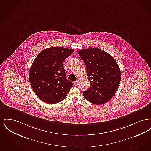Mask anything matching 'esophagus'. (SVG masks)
<instances>
[{
    "instance_id": "obj_1",
    "label": "esophagus",
    "mask_w": 151,
    "mask_h": 151,
    "mask_svg": "<svg viewBox=\"0 0 151 151\" xmlns=\"http://www.w3.org/2000/svg\"><path fill=\"white\" fill-rule=\"evenodd\" d=\"M78 84H79V82H78V81H74L73 82V84L75 85V86H78Z\"/></svg>"
}]
</instances>
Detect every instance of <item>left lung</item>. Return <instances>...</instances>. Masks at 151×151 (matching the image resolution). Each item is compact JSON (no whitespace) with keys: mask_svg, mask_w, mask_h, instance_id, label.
<instances>
[{"mask_svg":"<svg viewBox=\"0 0 151 151\" xmlns=\"http://www.w3.org/2000/svg\"><path fill=\"white\" fill-rule=\"evenodd\" d=\"M78 53L86 64L90 81L89 89L83 92L84 97L96 105L108 102L117 91L121 79V71L115 59L97 48L80 50Z\"/></svg>","mask_w":151,"mask_h":151,"instance_id":"8db88e82","label":"left lung"}]
</instances>
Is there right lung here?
I'll return each mask as SVG.
<instances>
[{
	"mask_svg": "<svg viewBox=\"0 0 151 151\" xmlns=\"http://www.w3.org/2000/svg\"><path fill=\"white\" fill-rule=\"evenodd\" d=\"M73 51L60 47L47 48L35 59L29 70V81L41 100L52 104L66 97L73 84L66 79L63 63Z\"/></svg>",
	"mask_w": 151,
	"mask_h": 151,
	"instance_id": "add662e5",
	"label": "right lung"
}]
</instances>
